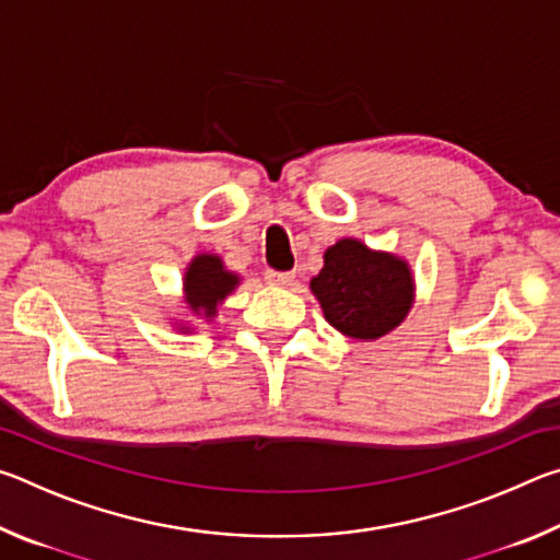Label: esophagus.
<instances>
[{
  "instance_id": "obj_1",
  "label": "esophagus",
  "mask_w": 560,
  "mask_h": 560,
  "mask_svg": "<svg viewBox=\"0 0 560 560\" xmlns=\"http://www.w3.org/2000/svg\"><path fill=\"white\" fill-rule=\"evenodd\" d=\"M264 281H267L269 287H289V283L293 281V273L291 271L267 269V271H264Z\"/></svg>"
}]
</instances>
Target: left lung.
Masks as SVG:
<instances>
[{
  "label": "left lung",
  "mask_w": 560,
  "mask_h": 560,
  "mask_svg": "<svg viewBox=\"0 0 560 560\" xmlns=\"http://www.w3.org/2000/svg\"><path fill=\"white\" fill-rule=\"evenodd\" d=\"M330 326L348 338L375 340L405 320L415 301L407 261L373 252L360 240H340L324 254V269L311 279Z\"/></svg>",
  "instance_id": "8db88e82"
}]
</instances>
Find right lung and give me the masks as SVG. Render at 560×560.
I'll return each mask as SVG.
<instances>
[{
  "label": "right lung",
  "instance_id": "1",
  "mask_svg": "<svg viewBox=\"0 0 560 560\" xmlns=\"http://www.w3.org/2000/svg\"><path fill=\"white\" fill-rule=\"evenodd\" d=\"M240 277L234 271H226L222 259L217 254H197L185 269L183 291L185 303L195 316L214 318L217 306L236 289ZM179 330H189L179 326Z\"/></svg>",
  "mask_w": 560,
  "mask_h": 560
}]
</instances>
